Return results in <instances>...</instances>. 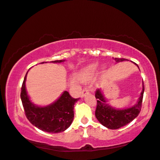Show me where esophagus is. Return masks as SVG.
Wrapping results in <instances>:
<instances>
[{"label": "esophagus", "instance_id": "1", "mask_svg": "<svg viewBox=\"0 0 160 160\" xmlns=\"http://www.w3.org/2000/svg\"><path fill=\"white\" fill-rule=\"evenodd\" d=\"M89 93V90L88 88H84L83 89H82V93H81V97H83L84 96H86V94H88V93Z\"/></svg>", "mask_w": 160, "mask_h": 160}]
</instances>
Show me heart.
<instances>
[{
	"instance_id": "b5f03b06",
	"label": "heart",
	"mask_w": 160,
	"mask_h": 160,
	"mask_svg": "<svg viewBox=\"0 0 160 160\" xmlns=\"http://www.w3.org/2000/svg\"><path fill=\"white\" fill-rule=\"evenodd\" d=\"M97 64H92L90 65L89 67L86 68L84 70V72L82 74V78L83 80H87V79L91 78V76L94 74V72L97 71Z\"/></svg>"
}]
</instances>
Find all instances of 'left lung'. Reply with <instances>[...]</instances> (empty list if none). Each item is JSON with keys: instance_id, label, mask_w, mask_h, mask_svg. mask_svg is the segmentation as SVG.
I'll return each instance as SVG.
<instances>
[{"instance_id": "obj_1", "label": "left lung", "mask_w": 160, "mask_h": 160, "mask_svg": "<svg viewBox=\"0 0 160 160\" xmlns=\"http://www.w3.org/2000/svg\"><path fill=\"white\" fill-rule=\"evenodd\" d=\"M114 59L116 62L127 60L123 58H115ZM136 65L138 66V64ZM143 93L144 85L142 82V90L138 103L132 108L124 110H116L105 103V98L101 91L99 89H97L95 91V97L97 99V108L95 110L96 118L103 126L110 129H117L125 126L139 115L142 108Z\"/></svg>"}]
</instances>
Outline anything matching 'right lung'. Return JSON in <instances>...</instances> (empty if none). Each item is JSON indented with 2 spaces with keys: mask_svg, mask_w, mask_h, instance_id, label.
<instances>
[{
  "mask_svg": "<svg viewBox=\"0 0 160 160\" xmlns=\"http://www.w3.org/2000/svg\"><path fill=\"white\" fill-rule=\"evenodd\" d=\"M64 60L50 62L61 63ZM26 74L21 88L20 97L28 120L33 126L47 132L58 133L66 130L73 121L74 106L78 99H74L69 92L64 91L61 97L52 105L44 108L37 107L31 103L27 95L25 86Z\"/></svg>",
  "mask_w": 160,
  "mask_h": 160,
  "instance_id": "add662e5",
  "label": "right lung"
}]
</instances>
